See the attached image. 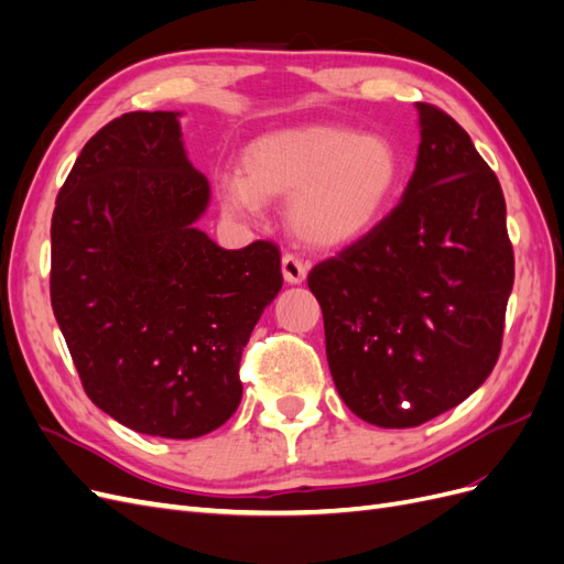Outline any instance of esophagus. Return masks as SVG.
<instances>
[{
  "label": "esophagus",
  "mask_w": 564,
  "mask_h": 564,
  "mask_svg": "<svg viewBox=\"0 0 564 564\" xmlns=\"http://www.w3.org/2000/svg\"><path fill=\"white\" fill-rule=\"evenodd\" d=\"M282 275L289 284H301L308 275V265H305L296 253H284L282 256Z\"/></svg>",
  "instance_id": "esophagus-1"
}]
</instances>
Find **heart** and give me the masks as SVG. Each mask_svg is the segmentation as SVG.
Returning <instances> with one entry per match:
<instances>
[{
  "instance_id": "1",
  "label": "heart",
  "mask_w": 564,
  "mask_h": 564,
  "mask_svg": "<svg viewBox=\"0 0 564 564\" xmlns=\"http://www.w3.org/2000/svg\"><path fill=\"white\" fill-rule=\"evenodd\" d=\"M400 176L398 148L386 135L315 124L249 143L240 172L220 176L218 191L235 216H253L261 202L292 199L286 218L303 242L340 247L379 224Z\"/></svg>"
}]
</instances>
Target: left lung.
Returning <instances> with one entry per match:
<instances>
[{
	"instance_id": "8db88e82",
	"label": "left lung",
	"mask_w": 564,
	"mask_h": 564,
	"mask_svg": "<svg viewBox=\"0 0 564 564\" xmlns=\"http://www.w3.org/2000/svg\"><path fill=\"white\" fill-rule=\"evenodd\" d=\"M416 110L402 202L308 275L338 395L381 429L421 425L485 383L516 278L497 174L445 110Z\"/></svg>"
}]
</instances>
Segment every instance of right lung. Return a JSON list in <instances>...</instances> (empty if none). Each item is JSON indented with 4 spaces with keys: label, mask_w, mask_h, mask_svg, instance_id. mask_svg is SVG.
I'll return each mask as SVG.
<instances>
[{
    "label": "right lung",
    "mask_w": 564,
    "mask_h": 564,
    "mask_svg": "<svg viewBox=\"0 0 564 564\" xmlns=\"http://www.w3.org/2000/svg\"><path fill=\"white\" fill-rule=\"evenodd\" d=\"M207 204L178 112L162 110L91 135L56 197L51 308L84 392L135 433L224 425L251 329L282 289L278 245L220 249L195 228Z\"/></svg>",
    "instance_id": "obj_1"
}]
</instances>
